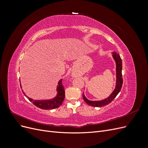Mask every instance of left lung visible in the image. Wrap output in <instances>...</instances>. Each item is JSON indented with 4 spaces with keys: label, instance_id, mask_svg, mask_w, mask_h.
<instances>
[{
    "label": "left lung",
    "instance_id": "8db88e82",
    "mask_svg": "<svg viewBox=\"0 0 148 148\" xmlns=\"http://www.w3.org/2000/svg\"><path fill=\"white\" fill-rule=\"evenodd\" d=\"M112 57L114 60H115V65H116V84L114 90L111 93V95L109 97L104 99H102L101 101H90L88 99L84 96V94H83V100L85 101L87 104L90 106L92 107H101L105 106L107 104H110V103L112 101L115 97L117 96L118 94L121 90V88L122 87L123 84V79H122V62L120 56L118 53L116 52H113L112 53Z\"/></svg>",
    "mask_w": 148,
    "mask_h": 148
}]
</instances>
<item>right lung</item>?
Returning <instances> with one entry per match:
<instances>
[{"label": "right lung", "instance_id": "obj_1", "mask_svg": "<svg viewBox=\"0 0 148 148\" xmlns=\"http://www.w3.org/2000/svg\"><path fill=\"white\" fill-rule=\"evenodd\" d=\"M62 79H60L58 85L57 86V95L56 97L51 99H46V100H34L32 98H29L26 95V94L23 92V90L22 89L24 95L28 97L29 101H30L33 103L34 105L39 108L41 109H54L60 107L62 102H63L64 98H65V89L64 86H62ZM20 86L21 88V85L20 84Z\"/></svg>", "mask_w": 148, "mask_h": 148}]
</instances>
